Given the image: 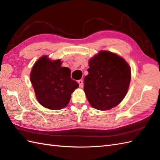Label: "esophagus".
Masks as SVG:
<instances>
[{"mask_svg": "<svg viewBox=\"0 0 160 160\" xmlns=\"http://www.w3.org/2000/svg\"><path fill=\"white\" fill-rule=\"evenodd\" d=\"M78 84H79L80 87H81V88L83 87V81H82V80H79L78 81Z\"/></svg>", "mask_w": 160, "mask_h": 160, "instance_id": "1", "label": "esophagus"}]
</instances>
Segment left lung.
Here are the masks:
<instances>
[{
  "instance_id": "left-lung-1",
  "label": "left lung",
  "mask_w": 160,
  "mask_h": 160,
  "mask_svg": "<svg viewBox=\"0 0 160 160\" xmlns=\"http://www.w3.org/2000/svg\"><path fill=\"white\" fill-rule=\"evenodd\" d=\"M89 74L84 77V91L91 106L109 110L124 99L131 81V69L121 57L101 51L89 61Z\"/></svg>"
}]
</instances>
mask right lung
Listing matches in <instances>:
<instances>
[{"mask_svg": "<svg viewBox=\"0 0 160 160\" xmlns=\"http://www.w3.org/2000/svg\"><path fill=\"white\" fill-rule=\"evenodd\" d=\"M60 60L51 61L42 56L33 66L30 80L39 103L52 110H60L69 104L71 95L79 87L71 78V70L61 66Z\"/></svg>", "mask_w": 160, "mask_h": 160, "instance_id": "obj_1", "label": "right lung"}]
</instances>
